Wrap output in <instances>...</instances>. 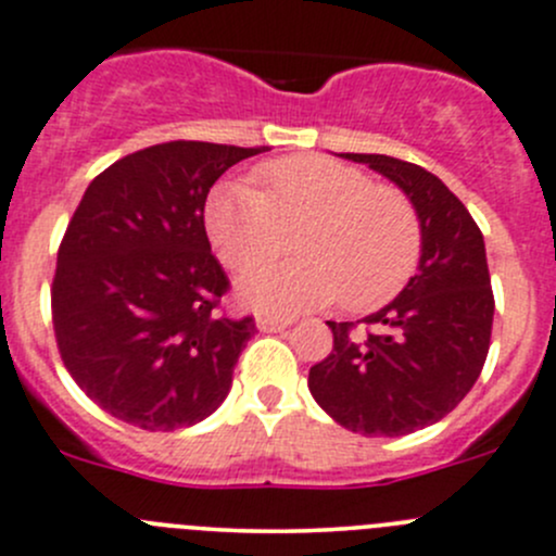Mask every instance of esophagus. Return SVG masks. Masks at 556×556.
I'll use <instances>...</instances> for the list:
<instances>
[{
	"label": "esophagus",
	"instance_id": "obj_1",
	"mask_svg": "<svg viewBox=\"0 0 556 556\" xmlns=\"http://www.w3.org/2000/svg\"><path fill=\"white\" fill-rule=\"evenodd\" d=\"M291 324V316H276V313H260L256 316V327L265 332H276V329H286Z\"/></svg>",
	"mask_w": 556,
	"mask_h": 556
}]
</instances>
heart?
I'll use <instances>...</instances> for the list:
<instances>
[{"label": "heart", "mask_w": 556, "mask_h": 556, "mask_svg": "<svg viewBox=\"0 0 556 556\" xmlns=\"http://www.w3.org/2000/svg\"><path fill=\"white\" fill-rule=\"evenodd\" d=\"M262 189L222 184L205 205L218 260L249 270L301 229L303 256L251 270L240 294L256 307L296 311L343 296L354 313L376 311L400 294L421 260V222L397 186L324 156H289L256 169Z\"/></svg>", "instance_id": "b5f03b06"}]
</instances>
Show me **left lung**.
<instances>
[{"label":"left lung","instance_id":"8db88e82","mask_svg":"<svg viewBox=\"0 0 556 556\" xmlns=\"http://www.w3.org/2000/svg\"><path fill=\"white\" fill-rule=\"evenodd\" d=\"M387 175L421 222L419 273L400 296L359 321H327L332 351L311 367L316 403L345 430L397 438L452 414L483 370L494 294L483 235L448 186L419 164L343 153Z\"/></svg>","mask_w":556,"mask_h":556}]
</instances>
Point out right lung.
<instances>
[{
    "label": "right lung",
    "mask_w": 556,
    "mask_h": 556,
    "mask_svg": "<svg viewBox=\"0 0 556 556\" xmlns=\"http://www.w3.org/2000/svg\"><path fill=\"white\" fill-rule=\"evenodd\" d=\"M267 151L173 140L110 164L59 245L53 332L86 397L140 430L211 416L232 387L254 316L229 318L205 200L232 164Z\"/></svg>",
    "instance_id": "1"
}]
</instances>
